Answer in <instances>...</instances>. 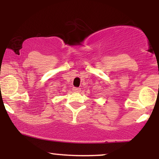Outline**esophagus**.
Segmentation results:
<instances>
[{
	"instance_id": "34e87169",
	"label": "esophagus",
	"mask_w": 159,
	"mask_h": 159,
	"mask_svg": "<svg viewBox=\"0 0 159 159\" xmlns=\"http://www.w3.org/2000/svg\"><path fill=\"white\" fill-rule=\"evenodd\" d=\"M72 90H73L74 92H75V93H78V92H80V91H81V88H79V87H73Z\"/></svg>"
}]
</instances>
